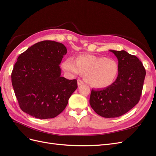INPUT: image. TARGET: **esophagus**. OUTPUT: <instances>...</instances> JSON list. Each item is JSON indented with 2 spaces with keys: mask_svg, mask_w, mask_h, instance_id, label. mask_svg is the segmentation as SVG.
<instances>
[{
  "mask_svg": "<svg viewBox=\"0 0 156 156\" xmlns=\"http://www.w3.org/2000/svg\"><path fill=\"white\" fill-rule=\"evenodd\" d=\"M84 84V82L83 81H81V80H80V79L77 80V84L79 86L81 85V84Z\"/></svg>",
  "mask_w": 156,
  "mask_h": 156,
  "instance_id": "obj_1",
  "label": "esophagus"
}]
</instances>
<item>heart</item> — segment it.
<instances>
[{"label":"heart","instance_id":"b5f03b06","mask_svg":"<svg viewBox=\"0 0 156 156\" xmlns=\"http://www.w3.org/2000/svg\"><path fill=\"white\" fill-rule=\"evenodd\" d=\"M61 68L71 75L84 73L86 81L96 88L111 86L119 73V65L116 60L91 55H80L75 62L71 57L66 58Z\"/></svg>","mask_w":156,"mask_h":156}]
</instances>
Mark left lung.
<instances>
[{
	"label": "left lung",
	"mask_w": 156,
	"mask_h": 156,
	"mask_svg": "<svg viewBox=\"0 0 156 156\" xmlns=\"http://www.w3.org/2000/svg\"><path fill=\"white\" fill-rule=\"evenodd\" d=\"M109 51L118 58L119 73L111 86L92 90L90 105L100 116L115 118L126 114L139 101L146 70L135 55L124 50Z\"/></svg>",
	"instance_id": "left-lung-1"
}]
</instances>
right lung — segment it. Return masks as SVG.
Instances as JSON below:
<instances>
[{
	"label": "right lung",
	"mask_w": 156,
	"mask_h": 156,
	"mask_svg": "<svg viewBox=\"0 0 156 156\" xmlns=\"http://www.w3.org/2000/svg\"><path fill=\"white\" fill-rule=\"evenodd\" d=\"M67 53L64 44L42 41L18 56L12 83L21 110L39 119L58 116L77 88L76 79L61 77L59 65Z\"/></svg>",
	"instance_id": "obj_1"
}]
</instances>
